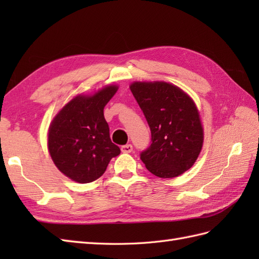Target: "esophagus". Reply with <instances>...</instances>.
Returning a JSON list of instances; mask_svg holds the SVG:
<instances>
[{
  "label": "esophagus",
  "mask_w": 259,
  "mask_h": 259,
  "mask_svg": "<svg viewBox=\"0 0 259 259\" xmlns=\"http://www.w3.org/2000/svg\"><path fill=\"white\" fill-rule=\"evenodd\" d=\"M133 149H134V147H133V145H130V144L121 147V151H122L123 153H130L131 151H133Z\"/></svg>",
  "instance_id": "obj_1"
}]
</instances>
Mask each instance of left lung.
<instances>
[{"mask_svg":"<svg viewBox=\"0 0 259 259\" xmlns=\"http://www.w3.org/2000/svg\"><path fill=\"white\" fill-rule=\"evenodd\" d=\"M130 90L151 131V145L140 159L160 178L190 169L202 148L203 129L192 99L167 82H134Z\"/></svg>","mask_w":259,"mask_h":259,"instance_id":"1","label":"left lung"}]
</instances>
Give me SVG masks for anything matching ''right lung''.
Returning a JSON list of instances; mask_svg holds the SVG:
<instances>
[{
  "label": "right lung",
  "mask_w": 259,
  "mask_h": 259,
  "mask_svg": "<svg viewBox=\"0 0 259 259\" xmlns=\"http://www.w3.org/2000/svg\"><path fill=\"white\" fill-rule=\"evenodd\" d=\"M108 85L92 96L80 95L61 109L50 124L48 147L54 164L80 184L95 181L106 171L120 148L110 139L103 109L117 92Z\"/></svg>",
  "instance_id": "add662e5"
}]
</instances>
